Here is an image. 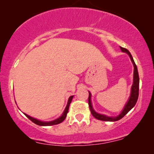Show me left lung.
Here are the masks:
<instances>
[{
	"label": "left lung",
	"instance_id": "1",
	"mask_svg": "<svg viewBox=\"0 0 154 154\" xmlns=\"http://www.w3.org/2000/svg\"><path fill=\"white\" fill-rule=\"evenodd\" d=\"M122 51L123 52L127 53L129 56H130V59H131L132 63L134 65V78H133V85L132 86V90H131V95H130V98H129V100L128 103H126L125 108H124L123 111H122L121 114H119L118 116H116V117H109V116H106L105 115H102V114H99L98 113H96L95 111L93 110V107H92V104L91 101V94L89 93V97H88V105H89L90 110H91V112L95 119L102 120V121H106V122H115L118 121V120L121 119L122 118H123L124 116L126 115L130 111L131 109L135 106V105L137 103V98H138V95H139V75H138V72H137V66H136L135 61H134L133 58H132L131 54L130 53L128 49L125 48L120 47Z\"/></svg>",
	"mask_w": 154,
	"mask_h": 154
}]
</instances>
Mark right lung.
Instances as JSON below:
<instances>
[{"instance_id": "obj_1", "label": "right lung", "mask_w": 154, "mask_h": 154, "mask_svg": "<svg viewBox=\"0 0 154 154\" xmlns=\"http://www.w3.org/2000/svg\"><path fill=\"white\" fill-rule=\"evenodd\" d=\"M72 98H73V95L70 96L69 98L68 103H67L66 109H65L64 111H63L62 115L60 116L59 119L54 120V121L48 122H42V121H40V120L34 119V118L31 117V116H29V115H27V114H25V116H26V117H27L29 119H30L32 122H34L35 124H36V125H40V126H51V125H58V124H60V123L62 122L63 120L65 119V118H66V116L67 115V113H68V111H69V105L72 102Z\"/></svg>"}]
</instances>
